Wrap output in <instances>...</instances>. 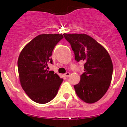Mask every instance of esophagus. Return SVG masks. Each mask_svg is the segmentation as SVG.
<instances>
[{
  "instance_id": "1",
  "label": "esophagus",
  "mask_w": 127,
  "mask_h": 127,
  "mask_svg": "<svg viewBox=\"0 0 127 127\" xmlns=\"http://www.w3.org/2000/svg\"><path fill=\"white\" fill-rule=\"evenodd\" d=\"M64 76H66V77H68V76H70V73L69 72H66V73L64 74Z\"/></svg>"
}]
</instances>
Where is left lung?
<instances>
[{"label": "left lung", "mask_w": 127, "mask_h": 127, "mask_svg": "<svg viewBox=\"0 0 127 127\" xmlns=\"http://www.w3.org/2000/svg\"><path fill=\"white\" fill-rule=\"evenodd\" d=\"M71 45L77 62L84 63L81 81L74 85L77 96L92 104L100 100L107 91L112 81L113 64L109 53L86 34H63Z\"/></svg>", "instance_id": "left-lung-1"}]
</instances>
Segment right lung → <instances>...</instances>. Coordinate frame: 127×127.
<instances>
[{"label":"right lung","mask_w":127,"mask_h":127,"mask_svg":"<svg viewBox=\"0 0 127 127\" xmlns=\"http://www.w3.org/2000/svg\"><path fill=\"white\" fill-rule=\"evenodd\" d=\"M63 38L61 34H42L34 38L23 48L18 59L21 86L32 100L46 104L56 95L63 79L48 70L53 64V50Z\"/></svg>","instance_id":"obj_1"}]
</instances>
